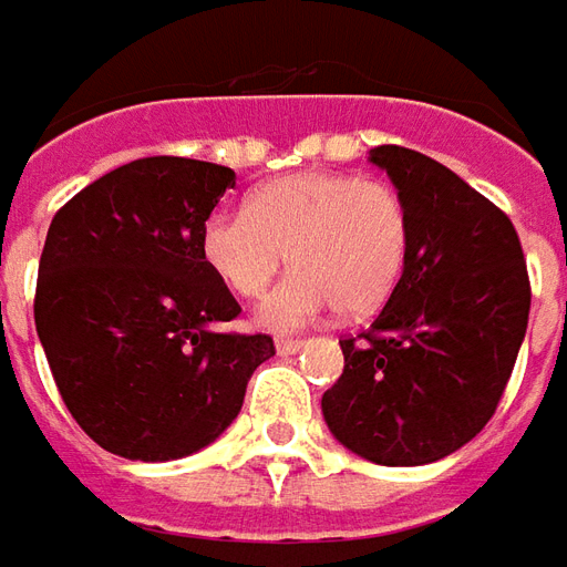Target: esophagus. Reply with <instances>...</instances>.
Masks as SVG:
<instances>
[{
	"label": "esophagus",
	"instance_id": "34e87169",
	"mask_svg": "<svg viewBox=\"0 0 567 567\" xmlns=\"http://www.w3.org/2000/svg\"><path fill=\"white\" fill-rule=\"evenodd\" d=\"M303 346H307L303 340H279V343H276V352H279V355H297Z\"/></svg>",
	"mask_w": 567,
	"mask_h": 567
}]
</instances>
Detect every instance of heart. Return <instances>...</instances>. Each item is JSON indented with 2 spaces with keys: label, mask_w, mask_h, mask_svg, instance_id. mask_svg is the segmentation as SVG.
<instances>
[{
  "label": "heart",
  "mask_w": 567,
  "mask_h": 567,
  "mask_svg": "<svg viewBox=\"0 0 567 567\" xmlns=\"http://www.w3.org/2000/svg\"><path fill=\"white\" fill-rule=\"evenodd\" d=\"M203 258L234 295L260 297L291 258L295 276L258 307L272 331H295L333 307L368 316L392 295L410 248V215L385 182L295 173L260 185L248 212L203 224Z\"/></svg>",
  "instance_id": "b5f03b06"
}]
</instances>
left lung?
Instances as JSON below:
<instances>
[{"label": "left lung", "instance_id": "left-lung-1", "mask_svg": "<svg viewBox=\"0 0 567 567\" xmlns=\"http://www.w3.org/2000/svg\"><path fill=\"white\" fill-rule=\"evenodd\" d=\"M410 215L401 279L358 340L321 413L346 450L385 467L446 458L498 406L528 328L532 288L511 218L464 178L401 145L370 148Z\"/></svg>", "mask_w": 567, "mask_h": 567}]
</instances>
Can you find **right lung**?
Wrapping results in <instances>:
<instances>
[{"instance_id":"1","label":"right lung","mask_w":567,"mask_h":567,"mask_svg":"<svg viewBox=\"0 0 567 567\" xmlns=\"http://www.w3.org/2000/svg\"><path fill=\"white\" fill-rule=\"evenodd\" d=\"M230 166L142 157L96 178L48 227L35 331L63 404L130 462L194 455L230 427L267 333L215 331L239 303L203 258Z\"/></svg>"}]
</instances>
